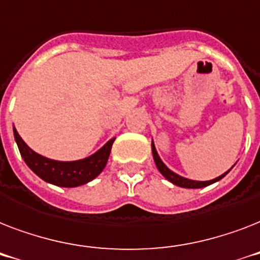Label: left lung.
<instances>
[{
  "mask_svg": "<svg viewBox=\"0 0 260 260\" xmlns=\"http://www.w3.org/2000/svg\"><path fill=\"white\" fill-rule=\"evenodd\" d=\"M152 155H154L155 165H156L158 170L160 171V174H162L163 177L166 178L167 181H170L171 183H174V185L181 186V187H186V189H200V187H205V186L212 185V183H214V182L220 181L221 178H224L226 174L230 173V170H228L226 173H224L222 175H220V177L214 178V179H212V181H205V182L191 181V179H187V178L181 177V175H178V174L173 173V171L167 169L166 165H165V163L160 160V158H159L158 152H156V150H155L154 143H152Z\"/></svg>",
  "mask_w": 260,
  "mask_h": 260,
  "instance_id": "obj_1",
  "label": "left lung"
}]
</instances>
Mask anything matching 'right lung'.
Segmentation results:
<instances>
[{"instance_id": "obj_1", "label": "right lung", "mask_w": 260, "mask_h": 260, "mask_svg": "<svg viewBox=\"0 0 260 260\" xmlns=\"http://www.w3.org/2000/svg\"><path fill=\"white\" fill-rule=\"evenodd\" d=\"M13 134L20 154L30 170L42 178L43 181L62 187L85 185L100 175V173L105 169L112 150V144L114 142V139L109 140L101 150H98L95 154L86 159L74 160V162H59V160L44 158L30 150L20 138L16 128H13Z\"/></svg>"}]
</instances>
